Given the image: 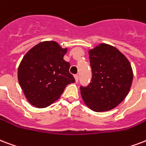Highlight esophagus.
Returning a JSON list of instances; mask_svg holds the SVG:
<instances>
[{
	"mask_svg": "<svg viewBox=\"0 0 146 146\" xmlns=\"http://www.w3.org/2000/svg\"><path fill=\"white\" fill-rule=\"evenodd\" d=\"M74 78H75L76 83H77L78 80H79V76H78V75H74Z\"/></svg>",
	"mask_w": 146,
	"mask_h": 146,
	"instance_id": "esophagus-1",
	"label": "esophagus"
}]
</instances>
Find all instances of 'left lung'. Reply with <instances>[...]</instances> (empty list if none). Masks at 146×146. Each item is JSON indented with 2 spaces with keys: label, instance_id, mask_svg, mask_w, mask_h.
<instances>
[{
  "label": "left lung",
  "instance_id": "1",
  "mask_svg": "<svg viewBox=\"0 0 146 146\" xmlns=\"http://www.w3.org/2000/svg\"><path fill=\"white\" fill-rule=\"evenodd\" d=\"M91 83L80 86L86 105L95 112L116 107L129 92L133 73L129 61L115 46L100 43L89 51Z\"/></svg>",
  "mask_w": 146,
  "mask_h": 146
}]
</instances>
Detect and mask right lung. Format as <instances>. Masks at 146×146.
<instances>
[{
  "label": "right lung",
  "instance_id": "obj_1",
  "mask_svg": "<svg viewBox=\"0 0 146 146\" xmlns=\"http://www.w3.org/2000/svg\"><path fill=\"white\" fill-rule=\"evenodd\" d=\"M67 48L56 41H43L32 47L22 59L17 71L25 97L36 108H46L57 100L66 86L75 82L63 60Z\"/></svg>",
  "mask_w": 146,
  "mask_h": 146
}]
</instances>
